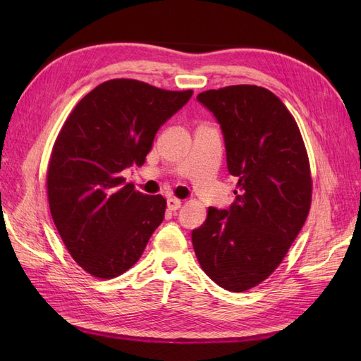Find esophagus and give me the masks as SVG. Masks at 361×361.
<instances>
[{"label":"esophagus","instance_id":"esophagus-1","mask_svg":"<svg viewBox=\"0 0 361 361\" xmlns=\"http://www.w3.org/2000/svg\"><path fill=\"white\" fill-rule=\"evenodd\" d=\"M180 204H182V202H180L179 199H174V197L167 199V207H169V211H178L179 207H180Z\"/></svg>","mask_w":361,"mask_h":361}]
</instances>
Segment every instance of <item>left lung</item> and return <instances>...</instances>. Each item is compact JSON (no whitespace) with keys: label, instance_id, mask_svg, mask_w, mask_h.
<instances>
[{"label":"left lung","instance_id":"left-lung-1","mask_svg":"<svg viewBox=\"0 0 361 361\" xmlns=\"http://www.w3.org/2000/svg\"><path fill=\"white\" fill-rule=\"evenodd\" d=\"M197 101L221 125L238 190L228 209L207 207L206 221L191 233L192 247L218 286L244 292L277 269L309 215L307 150L293 116L264 87L228 85Z\"/></svg>","mask_w":361,"mask_h":361}]
</instances>
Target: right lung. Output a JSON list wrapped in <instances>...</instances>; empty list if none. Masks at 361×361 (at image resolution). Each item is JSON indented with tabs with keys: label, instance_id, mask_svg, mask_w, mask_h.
Instances as JSON below:
<instances>
[{
	"label": "right lung",
	"instance_id": "add662e5",
	"mask_svg": "<svg viewBox=\"0 0 361 361\" xmlns=\"http://www.w3.org/2000/svg\"><path fill=\"white\" fill-rule=\"evenodd\" d=\"M191 94L110 80L61 126L47 171L49 209L69 255L90 276L108 280L134 267L162 223L166 199L141 194L122 171L143 166L161 125Z\"/></svg>",
	"mask_w": 361,
	"mask_h": 361
}]
</instances>
